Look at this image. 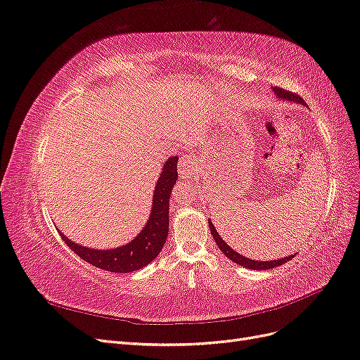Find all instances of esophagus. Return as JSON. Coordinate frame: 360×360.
Segmentation results:
<instances>
[{
	"label": "esophagus",
	"mask_w": 360,
	"mask_h": 360,
	"mask_svg": "<svg viewBox=\"0 0 360 360\" xmlns=\"http://www.w3.org/2000/svg\"><path fill=\"white\" fill-rule=\"evenodd\" d=\"M179 172L181 179H193L198 174V165L191 155H183L179 160Z\"/></svg>",
	"instance_id": "34e87169"
}]
</instances>
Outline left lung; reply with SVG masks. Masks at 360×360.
Wrapping results in <instances>:
<instances>
[{
  "mask_svg": "<svg viewBox=\"0 0 360 360\" xmlns=\"http://www.w3.org/2000/svg\"><path fill=\"white\" fill-rule=\"evenodd\" d=\"M275 94L279 97V99H284V101H291V102H296V103H300V105H304L303 99L299 96V94H294L291 91H287L284 89H281V86H275L274 89ZM209 226H210V231H212V236L214 238V242L217 243V246H219V249L224 252V255H226L228 258H230L231 261H234V263L240 264L243 267H248V269H254V270H269V269H274V267H278V266H282L285 264L287 261H290L291 258H294V255H288V257H284V258H279V259H271V261H255V259H250V258H246L240 254H237L234 249H231L230 246L226 245V242L224 240V238L219 236V233H217V230L214 228V225L212 224V221H209Z\"/></svg>",
  "mask_w": 360,
  "mask_h": 360,
  "instance_id": "1",
  "label": "left lung"
}]
</instances>
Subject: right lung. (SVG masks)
I'll return each mask as SVG.
<instances>
[{"mask_svg": "<svg viewBox=\"0 0 360 360\" xmlns=\"http://www.w3.org/2000/svg\"><path fill=\"white\" fill-rule=\"evenodd\" d=\"M177 160V156H171L163 163L162 174L159 176L155 188L153 205H151L150 217L146 226L132 242L115 249L101 250L81 246L69 240L66 236L60 233L63 240L66 242V245L76 255L81 257L86 263L108 271L129 274V271H135L150 264L159 255L168 237L169 197L179 176Z\"/></svg>", "mask_w": 360, "mask_h": 360, "instance_id": "obj_1", "label": "right lung"}]
</instances>
